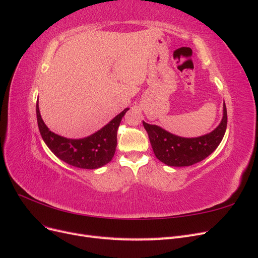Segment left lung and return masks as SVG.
<instances>
[{
	"mask_svg": "<svg viewBox=\"0 0 258 258\" xmlns=\"http://www.w3.org/2000/svg\"><path fill=\"white\" fill-rule=\"evenodd\" d=\"M143 126L157 159L170 167H187L206 159L220 145L227 127V110L224 103L221 123L212 132L198 138L178 137L145 121Z\"/></svg>",
	"mask_w": 258,
	"mask_h": 258,
	"instance_id": "obj_1",
	"label": "left lung"
}]
</instances>
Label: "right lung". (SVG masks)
I'll return each mask as SVG.
<instances>
[{
  "label": "right lung",
  "instance_id": "1",
  "mask_svg": "<svg viewBox=\"0 0 258 258\" xmlns=\"http://www.w3.org/2000/svg\"><path fill=\"white\" fill-rule=\"evenodd\" d=\"M129 108L119 113L103 128L84 139H68L51 132L42 119L36 102L37 124L49 150L59 159L81 169H98L110 162L116 151L117 129Z\"/></svg>",
  "mask_w": 258,
  "mask_h": 258
}]
</instances>
